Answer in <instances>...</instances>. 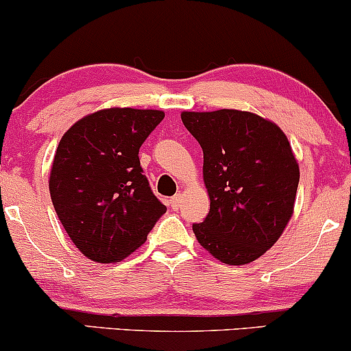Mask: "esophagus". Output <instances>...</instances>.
<instances>
[{"label": "esophagus", "instance_id": "1", "mask_svg": "<svg viewBox=\"0 0 351 351\" xmlns=\"http://www.w3.org/2000/svg\"><path fill=\"white\" fill-rule=\"evenodd\" d=\"M181 203H183V195H175L173 196V198L170 199V206H171V209H180V206H181Z\"/></svg>", "mask_w": 351, "mask_h": 351}]
</instances>
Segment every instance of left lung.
Masks as SVG:
<instances>
[{
  "instance_id": "8db88e82",
  "label": "left lung",
  "mask_w": 351,
  "mask_h": 351,
  "mask_svg": "<svg viewBox=\"0 0 351 351\" xmlns=\"http://www.w3.org/2000/svg\"><path fill=\"white\" fill-rule=\"evenodd\" d=\"M181 120L203 148L211 201L193 232L221 263H252L292 217L300 171L291 143L276 123L251 112H183Z\"/></svg>"
}]
</instances>
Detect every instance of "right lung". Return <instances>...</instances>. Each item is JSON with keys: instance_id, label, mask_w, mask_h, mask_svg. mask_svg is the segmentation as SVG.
Here are the masks:
<instances>
[{"instance_id": "right-lung-1", "label": "right lung", "mask_w": 351, "mask_h": 351, "mask_svg": "<svg viewBox=\"0 0 351 351\" xmlns=\"http://www.w3.org/2000/svg\"><path fill=\"white\" fill-rule=\"evenodd\" d=\"M163 117L162 110L104 108L60 138L49 176L51 199L72 243L94 263L130 256L167 213L138 158Z\"/></svg>"}]
</instances>
